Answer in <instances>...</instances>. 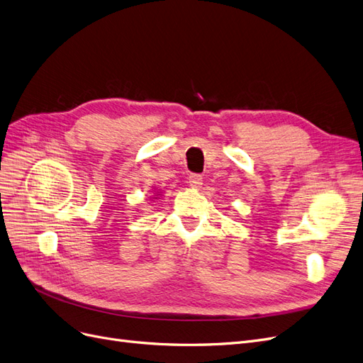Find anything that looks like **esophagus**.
Segmentation results:
<instances>
[{
	"instance_id": "obj_1",
	"label": "esophagus",
	"mask_w": 363,
	"mask_h": 363,
	"mask_svg": "<svg viewBox=\"0 0 363 363\" xmlns=\"http://www.w3.org/2000/svg\"><path fill=\"white\" fill-rule=\"evenodd\" d=\"M202 182H203L202 174H199V173H191L190 177H189V184H190L191 186H194V189H199V186L202 185Z\"/></svg>"
}]
</instances>
